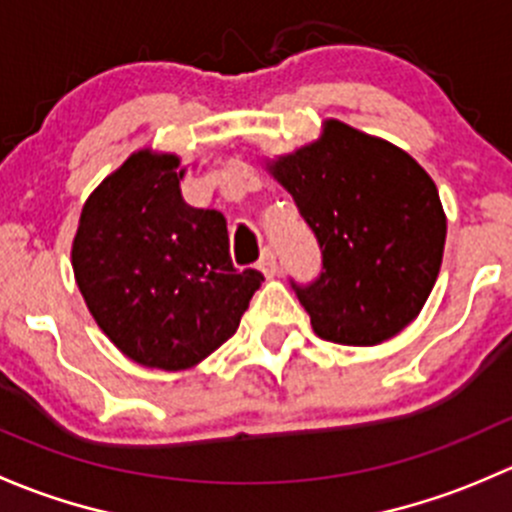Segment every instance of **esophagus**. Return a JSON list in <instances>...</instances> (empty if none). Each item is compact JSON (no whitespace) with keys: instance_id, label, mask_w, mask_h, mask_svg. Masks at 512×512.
I'll return each instance as SVG.
<instances>
[{"instance_id":"esophagus-1","label":"esophagus","mask_w":512,"mask_h":512,"mask_svg":"<svg viewBox=\"0 0 512 512\" xmlns=\"http://www.w3.org/2000/svg\"><path fill=\"white\" fill-rule=\"evenodd\" d=\"M257 267H260V272L265 277L277 275V270H280V267H277V255L270 250V247H265V250H262V257H260V262H257Z\"/></svg>"}]
</instances>
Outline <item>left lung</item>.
<instances>
[{
  "instance_id": "1",
  "label": "left lung",
  "mask_w": 512,
  "mask_h": 512,
  "mask_svg": "<svg viewBox=\"0 0 512 512\" xmlns=\"http://www.w3.org/2000/svg\"><path fill=\"white\" fill-rule=\"evenodd\" d=\"M267 170L297 203L322 272L294 285L317 337L374 347L411 324L436 285L446 213L431 175L401 148L342 121Z\"/></svg>"
}]
</instances>
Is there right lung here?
Returning <instances> with one entry per match:
<instances>
[{
  "mask_svg": "<svg viewBox=\"0 0 512 512\" xmlns=\"http://www.w3.org/2000/svg\"><path fill=\"white\" fill-rule=\"evenodd\" d=\"M183 175L173 153L128 156L89 195L71 247L96 324L148 369H190L213 354L265 280L235 270L223 213L190 208Z\"/></svg>",
  "mask_w": 512,
  "mask_h": 512,
  "instance_id": "right-lung-1",
  "label": "right lung"
}]
</instances>
